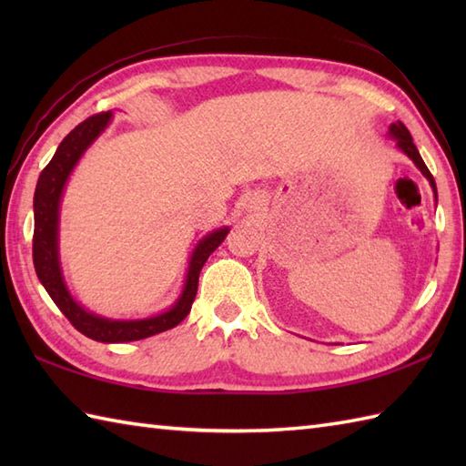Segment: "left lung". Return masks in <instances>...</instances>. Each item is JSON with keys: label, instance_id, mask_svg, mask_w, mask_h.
Masks as SVG:
<instances>
[{"label": "left lung", "instance_id": "left-lung-1", "mask_svg": "<svg viewBox=\"0 0 466 466\" xmlns=\"http://www.w3.org/2000/svg\"><path fill=\"white\" fill-rule=\"evenodd\" d=\"M389 136L392 137V140H397L399 150L407 154V156L410 157V160L414 162V166H417L419 170L424 174V177H427V180L431 182V187L434 190V198H437V184H434V177H432V174L429 172L427 164L422 162V157H420V154H419V150H417V146H414V142H412V136H410V132L407 130V126H404L402 122L390 124Z\"/></svg>", "mask_w": 466, "mask_h": 466}]
</instances>
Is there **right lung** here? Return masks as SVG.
Returning <instances> with one entry per match:
<instances>
[{
	"mask_svg": "<svg viewBox=\"0 0 466 466\" xmlns=\"http://www.w3.org/2000/svg\"><path fill=\"white\" fill-rule=\"evenodd\" d=\"M110 120L112 112H102L87 117L82 124H77L74 130L64 137L62 144L57 146L54 157L44 167L42 174H39L34 194V266L37 279L44 284L47 294L52 296L57 309L74 324L76 330H80L87 339L107 344L142 340L147 339V336L160 334L180 324L192 309V302L198 292V279H200L204 262L208 260V256L224 242L228 232H230L228 226L218 228V230L204 236V238L196 244V248L190 256V264H187L184 290L170 310L140 320H112L86 310L84 306L77 304L74 296L67 290L62 266H59V202H62L66 182L76 167L77 160H80L87 147L94 144L96 137L106 130Z\"/></svg>",
	"mask_w": 466,
	"mask_h": 466,
	"instance_id": "add662e5",
	"label": "right lung"
}]
</instances>
